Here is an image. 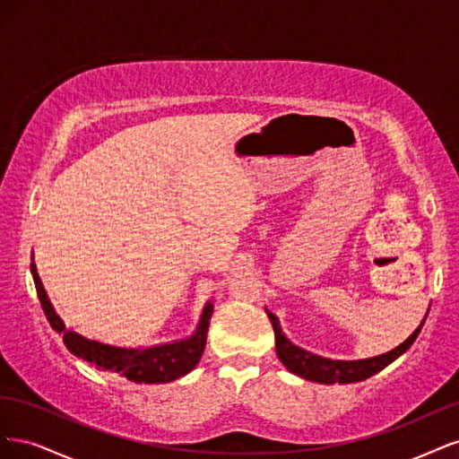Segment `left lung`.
Wrapping results in <instances>:
<instances>
[{"label":"left lung","mask_w":459,"mask_h":459,"mask_svg":"<svg viewBox=\"0 0 459 459\" xmlns=\"http://www.w3.org/2000/svg\"><path fill=\"white\" fill-rule=\"evenodd\" d=\"M267 315L273 322V330L276 337V354L280 362H282L291 374L308 381L326 383V385H332V383H357L381 372L383 368L389 366L393 360H396L403 352H406L411 347V343L416 342V337L420 335L421 326L427 318L425 315L416 332H413L404 343H401L385 354H379V357L364 359V360H332V359H322L318 354H313L298 345H293L282 333L278 318L273 313H269V310Z\"/></svg>","instance_id":"left-lung-1"}]
</instances>
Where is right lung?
Segmentation results:
<instances>
[{
	"mask_svg": "<svg viewBox=\"0 0 459 459\" xmlns=\"http://www.w3.org/2000/svg\"><path fill=\"white\" fill-rule=\"evenodd\" d=\"M30 271L34 276L39 303L51 324V328L58 333H63L65 343L72 354L95 364L97 369H108V372L135 383H169L186 376L190 369L200 362L202 352L205 349V339H208L210 318L213 315L212 303L204 307L196 332L186 339H181V342L154 345L146 349L116 347L95 342V339H87L78 332L68 330L61 316L55 313L48 293L43 290L34 261L30 264Z\"/></svg>",
	"mask_w": 459,
	"mask_h": 459,
	"instance_id": "obj_1",
	"label": "right lung"
}]
</instances>
